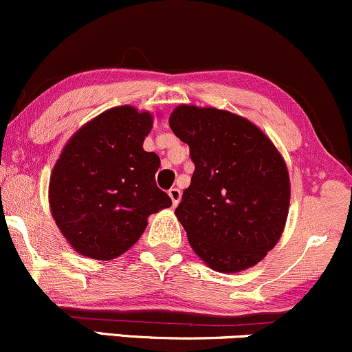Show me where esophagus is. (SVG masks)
Segmentation results:
<instances>
[{"mask_svg": "<svg viewBox=\"0 0 352 352\" xmlns=\"http://www.w3.org/2000/svg\"><path fill=\"white\" fill-rule=\"evenodd\" d=\"M168 194H169V197H171V201H173V206H177V202L181 201V191L177 188H171L168 191Z\"/></svg>", "mask_w": 352, "mask_h": 352, "instance_id": "34e87169", "label": "esophagus"}]
</instances>
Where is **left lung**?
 I'll return each instance as SVG.
<instances>
[{
  "mask_svg": "<svg viewBox=\"0 0 352 352\" xmlns=\"http://www.w3.org/2000/svg\"><path fill=\"white\" fill-rule=\"evenodd\" d=\"M169 126L194 163L176 216L210 268L245 270L275 247L290 204V179L274 143L230 111L181 105Z\"/></svg>",
  "mask_w": 352,
  "mask_h": 352,
  "instance_id": "obj_1",
  "label": "left lung"
}]
</instances>
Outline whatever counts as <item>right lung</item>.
I'll return each instance as SVG.
<instances>
[{"mask_svg":"<svg viewBox=\"0 0 352 352\" xmlns=\"http://www.w3.org/2000/svg\"><path fill=\"white\" fill-rule=\"evenodd\" d=\"M150 113L117 107L72 136L49 184L52 217L78 254L97 260L122 255L142 237L146 219L169 208L156 186V153L143 150Z\"/></svg>","mask_w":352,"mask_h":352,"instance_id":"right-lung-1","label":"right lung"}]
</instances>
